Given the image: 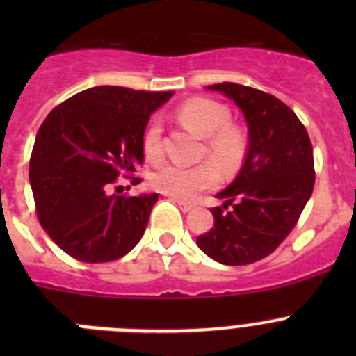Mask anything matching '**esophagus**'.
Here are the masks:
<instances>
[{"label": "esophagus", "mask_w": 356, "mask_h": 356, "mask_svg": "<svg viewBox=\"0 0 356 356\" xmlns=\"http://www.w3.org/2000/svg\"><path fill=\"white\" fill-rule=\"evenodd\" d=\"M171 200H172V203H176V205L180 207V210H181V212H191V210L194 209V207L191 205V203H185V201L178 200V197H171Z\"/></svg>", "instance_id": "1"}]
</instances>
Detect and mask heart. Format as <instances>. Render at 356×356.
Here are the masks:
<instances>
[{
	"label": "heart",
	"instance_id": "b5f03b06",
	"mask_svg": "<svg viewBox=\"0 0 356 356\" xmlns=\"http://www.w3.org/2000/svg\"><path fill=\"white\" fill-rule=\"evenodd\" d=\"M176 115L194 134L205 137L203 155L209 156L222 172H232L241 165L246 155L248 139L241 128L229 122L232 114L228 106L207 97H193L178 108ZM143 151L149 162L162 160V127L156 121L149 122L144 130ZM213 164L201 162L184 168L176 163H163L151 172L149 184L155 191L168 196L194 200L219 180V172Z\"/></svg>",
	"mask_w": 356,
	"mask_h": 356
}]
</instances>
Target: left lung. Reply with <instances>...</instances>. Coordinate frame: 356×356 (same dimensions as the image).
Returning a JSON list of instances; mask_svg holds the SVG:
<instances>
[{"label": "left lung", "instance_id": "left-lung-1", "mask_svg": "<svg viewBox=\"0 0 356 356\" xmlns=\"http://www.w3.org/2000/svg\"><path fill=\"white\" fill-rule=\"evenodd\" d=\"M209 89L242 110L250 146L234 184L217 194L225 203L212 209L213 228L197 237V246L216 262L246 266L287 238L312 196V143L298 115L273 94L232 81Z\"/></svg>", "mask_w": 356, "mask_h": 356}]
</instances>
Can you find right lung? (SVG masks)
<instances>
[{
	"mask_svg": "<svg viewBox=\"0 0 356 356\" xmlns=\"http://www.w3.org/2000/svg\"><path fill=\"white\" fill-rule=\"evenodd\" d=\"M172 96L102 85L51 110L37 131L30 185L44 232L62 251L87 264L112 262L134 250L159 194H108L119 176L131 184L144 162L149 115Z\"/></svg>",
	"mask_w": 356,
	"mask_h": 356,
	"instance_id": "obj_1",
	"label": "right lung"
}]
</instances>
